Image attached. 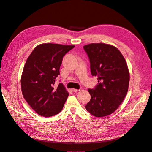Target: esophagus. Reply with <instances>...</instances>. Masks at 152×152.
Returning <instances> with one entry per match:
<instances>
[{"label": "esophagus", "instance_id": "esophagus-1", "mask_svg": "<svg viewBox=\"0 0 152 152\" xmlns=\"http://www.w3.org/2000/svg\"><path fill=\"white\" fill-rule=\"evenodd\" d=\"M79 90V89H72V91L74 92H78Z\"/></svg>", "mask_w": 152, "mask_h": 152}]
</instances>
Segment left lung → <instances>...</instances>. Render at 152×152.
Segmentation results:
<instances>
[{
    "mask_svg": "<svg viewBox=\"0 0 152 152\" xmlns=\"http://www.w3.org/2000/svg\"><path fill=\"white\" fill-rule=\"evenodd\" d=\"M89 58L92 76L98 84L89 89L91 100L86 110L95 117L108 116L118 108L127 92L129 72L126 60L116 47L103 43L83 47Z\"/></svg>",
    "mask_w": 152,
    "mask_h": 152,
    "instance_id": "obj_1",
    "label": "left lung"
}]
</instances>
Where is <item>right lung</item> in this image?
Wrapping results in <instances>:
<instances>
[{"mask_svg":"<svg viewBox=\"0 0 152 152\" xmlns=\"http://www.w3.org/2000/svg\"><path fill=\"white\" fill-rule=\"evenodd\" d=\"M75 45L42 44L28 58L21 78V91L29 106L39 115L52 116L59 113L68 97L62 83L53 86L60 75L63 57Z\"/></svg>","mask_w":152,"mask_h":152,"instance_id":"right-lung-1","label":"right lung"}]
</instances>
